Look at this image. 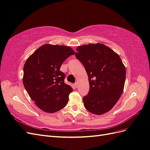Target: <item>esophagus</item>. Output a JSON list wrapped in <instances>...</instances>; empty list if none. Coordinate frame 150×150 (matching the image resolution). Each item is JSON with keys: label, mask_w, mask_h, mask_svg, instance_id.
Returning a JSON list of instances; mask_svg holds the SVG:
<instances>
[{"label": "esophagus", "mask_w": 150, "mask_h": 150, "mask_svg": "<svg viewBox=\"0 0 150 150\" xmlns=\"http://www.w3.org/2000/svg\"><path fill=\"white\" fill-rule=\"evenodd\" d=\"M74 85H75V87H76L77 88V86H79V83H77V82H76V83L74 84Z\"/></svg>", "instance_id": "34e87169"}]
</instances>
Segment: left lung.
Segmentation results:
<instances>
[{
  "mask_svg": "<svg viewBox=\"0 0 150 150\" xmlns=\"http://www.w3.org/2000/svg\"><path fill=\"white\" fill-rule=\"evenodd\" d=\"M75 57L85 67L90 90L83 98L85 108L97 115L108 112L122 95L126 69L120 56L101 43L79 46Z\"/></svg>",
  "mask_w": 150,
  "mask_h": 150,
  "instance_id": "left-lung-1",
  "label": "left lung"
}]
</instances>
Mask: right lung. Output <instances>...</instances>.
Returning <instances> with one entry per match:
<instances>
[{
  "instance_id": "add662e5",
  "label": "right lung",
  "mask_w": 150,
  "mask_h": 150,
  "mask_svg": "<svg viewBox=\"0 0 150 150\" xmlns=\"http://www.w3.org/2000/svg\"><path fill=\"white\" fill-rule=\"evenodd\" d=\"M75 52L65 45L45 44L28 58L23 66V84L38 108L47 113L64 108L73 89L65 83L62 64Z\"/></svg>"
}]
</instances>
